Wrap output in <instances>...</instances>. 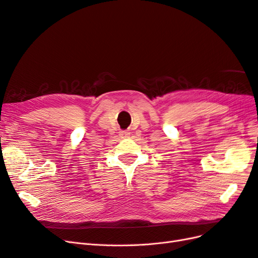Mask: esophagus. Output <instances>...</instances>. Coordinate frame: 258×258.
<instances>
[{
	"mask_svg": "<svg viewBox=\"0 0 258 258\" xmlns=\"http://www.w3.org/2000/svg\"><path fill=\"white\" fill-rule=\"evenodd\" d=\"M119 136H121V138H128L130 136V132L128 131H120Z\"/></svg>",
	"mask_w": 258,
	"mask_h": 258,
	"instance_id": "obj_1",
	"label": "esophagus"
}]
</instances>
